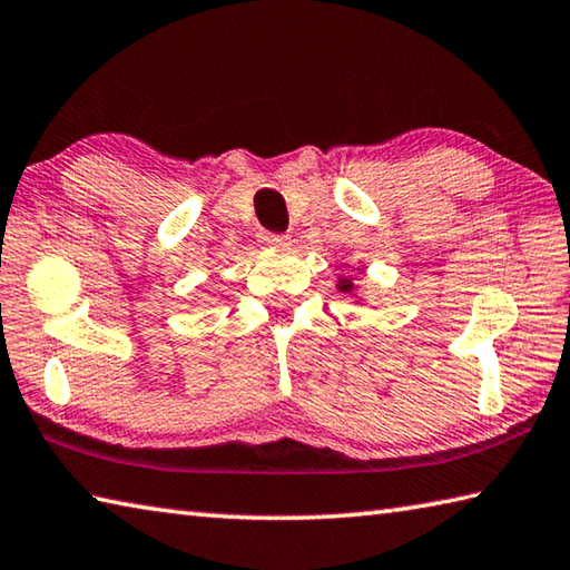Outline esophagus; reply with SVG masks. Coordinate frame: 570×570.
I'll use <instances>...</instances> for the list:
<instances>
[{
    "instance_id": "1",
    "label": "esophagus",
    "mask_w": 570,
    "mask_h": 570,
    "mask_svg": "<svg viewBox=\"0 0 570 570\" xmlns=\"http://www.w3.org/2000/svg\"><path fill=\"white\" fill-rule=\"evenodd\" d=\"M262 244L268 246V249H272V246H284V244H286V236H284V234L264 232V234H262Z\"/></svg>"
}]
</instances>
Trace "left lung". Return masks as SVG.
<instances>
[{"mask_svg": "<svg viewBox=\"0 0 570 570\" xmlns=\"http://www.w3.org/2000/svg\"><path fill=\"white\" fill-rule=\"evenodd\" d=\"M338 288H341V292H354V284H351V278H341V282H338Z\"/></svg>", "mask_w": 570, "mask_h": 570, "instance_id": "obj_1", "label": "left lung"}]
</instances>
